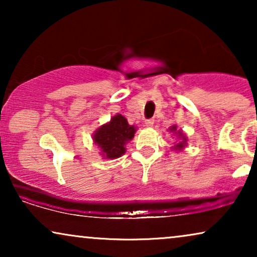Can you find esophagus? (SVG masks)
<instances>
[{
  "label": "esophagus",
  "instance_id": "1",
  "mask_svg": "<svg viewBox=\"0 0 257 257\" xmlns=\"http://www.w3.org/2000/svg\"><path fill=\"white\" fill-rule=\"evenodd\" d=\"M153 124H154L153 119H147V120H145V126H147V127H152Z\"/></svg>",
  "mask_w": 257,
  "mask_h": 257
}]
</instances>
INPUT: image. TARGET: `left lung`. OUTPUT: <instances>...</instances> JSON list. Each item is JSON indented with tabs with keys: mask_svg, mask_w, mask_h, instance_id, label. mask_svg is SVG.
I'll return each instance as SVG.
<instances>
[{
	"mask_svg": "<svg viewBox=\"0 0 257 257\" xmlns=\"http://www.w3.org/2000/svg\"><path fill=\"white\" fill-rule=\"evenodd\" d=\"M168 131L173 133V136L177 137V143L174 144V146H172V151H174V152H180V151L185 150V147H187L188 139L185 133L182 132L181 128H178V126L173 124L170 128H168Z\"/></svg>",
	"mask_w": 257,
	"mask_h": 257,
	"instance_id": "obj_1",
	"label": "left lung"
}]
</instances>
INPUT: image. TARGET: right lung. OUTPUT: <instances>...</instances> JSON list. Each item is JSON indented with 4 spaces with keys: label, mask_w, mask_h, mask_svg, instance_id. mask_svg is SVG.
I'll return each mask as SVG.
<instances>
[{
    "label": "right lung",
    "mask_w": 257,
    "mask_h": 257,
    "mask_svg": "<svg viewBox=\"0 0 257 257\" xmlns=\"http://www.w3.org/2000/svg\"><path fill=\"white\" fill-rule=\"evenodd\" d=\"M136 131L135 125H130L124 115L117 113L93 132L92 140L104 159H117L126 152V144L133 139Z\"/></svg>",
    "instance_id": "right-lung-1"
}]
</instances>
